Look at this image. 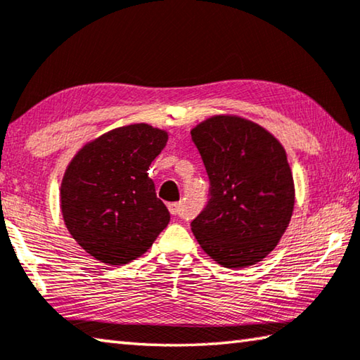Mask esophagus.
Returning <instances> with one entry per match:
<instances>
[{"mask_svg":"<svg viewBox=\"0 0 360 360\" xmlns=\"http://www.w3.org/2000/svg\"><path fill=\"white\" fill-rule=\"evenodd\" d=\"M182 208H184V205L181 202L179 203H169L168 205V210L172 212L173 216H182Z\"/></svg>","mask_w":360,"mask_h":360,"instance_id":"1","label":"esophagus"}]
</instances>
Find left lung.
<instances>
[{
	"label": "left lung",
	"mask_w": 360,
	"mask_h": 360,
	"mask_svg": "<svg viewBox=\"0 0 360 360\" xmlns=\"http://www.w3.org/2000/svg\"><path fill=\"white\" fill-rule=\"evenodd\" d=\"M211 182L210 205L192 222L198 245L225 268L259 264L278 246L295 205L284 146L264 127L216 114L191 130Z\"/></svg>",
	"instance_id": "1"
}]
</instances>
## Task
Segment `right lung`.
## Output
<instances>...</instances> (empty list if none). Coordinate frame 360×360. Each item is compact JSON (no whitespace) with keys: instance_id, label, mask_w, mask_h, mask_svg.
Wrapping results in <instances>:
<instances>
[{"instance_id":"obj_1","label":"right lung","mask_w":360,"mask_h":360,"mask_svg":"<svg viewBox=\"0 0 360 360\" xmlns=\"http://www.w3.org/2000/svg\"><path fill=\"white\" fill-rule=\"evenodd\" d=\"M168 141V131L144 122L90 139L65 169L60 208L70 235L108 266L143 255L169 222L157 198L149 165Z\"/></svg>"}]
</instances>
